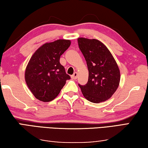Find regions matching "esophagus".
<instances>
[{
    "instance_id": "34e87169",
    "label": "esophagus",
    "mask_w": 148,
    "mask_h": 148,
    "mask_svg": "<svg viewBox=\"0 0 148 148\" xmlns=\"http://www.w3.org/2000/svg\"><path fill=\"white\" fill-rule=\"evenodd\" d=\"M77 77H78V73H77V72L74 73V74L71 75V78L73 79H77Z\"/></svg>"
}]
</instances>
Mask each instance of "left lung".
I'll return each instance as SVG.
<instances>
[{"label": "left lung", "mask_w": 148, "mask_h": 148, "mask_svg": "<svg viewBox=\"0 0 148 148\" xmlns=\"http://www.w3.org/2000/svg\"><path fill=\"white\" fill-rule=\"evenodd\" d=\"M79 47L85 58L88 80L79 84L86 100L100 103L110 99L117 90L121 79L119 68L108 48L97 39L78 38Z\"/></svg>", "instance_id": "left-lung-1"}]
</instances>
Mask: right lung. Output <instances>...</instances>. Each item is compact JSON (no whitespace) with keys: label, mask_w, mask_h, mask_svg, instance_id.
<instances>
[{"label":"right lung","mask_w":148,"mask_h":148,"mask_svg":"<svg viewBox=\"0 0 148 148\" xmlns=\"http://www.w3.org/2000/svg\"><path fill=\"white\" fill-rule=\"evenodd\" d=\"M71 40L59 39L45 43L31 56L25 72L27 85L36 98L47 102L56 98L70 76L60 58Z\"/></svg>","instance_id":"1"}]
</instances>
